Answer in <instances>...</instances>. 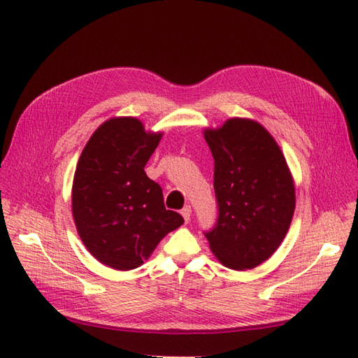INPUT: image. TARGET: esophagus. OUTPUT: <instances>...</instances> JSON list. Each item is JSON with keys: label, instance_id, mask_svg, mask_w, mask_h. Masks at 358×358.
<instances>
[{"label": "esophagus", "instance_id": "34e87169", "mask_svg": "<svg viewBox=\"0 0 358 358\" xmlns=\"http://www.w3.org/2000/svg\"><path fill=\"white\" fill-rule=\"evenodd\" d=\"M181 215H182V218H185V221L189 222L190 215H192V209H190V206H185V207H182V209H181Z\"/></svg>", "mask_w": 358, "mask_h": 358}]
</instances>
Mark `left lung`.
<instances>
[{"label":"left lung","instance_id":"left-lung-1","mask_svg":"<svg viewBox=\"0 0 358 358\" xmlns=\"http://www.w3.org/2000/svg\"><path fill=\"white\" fill-rule=\"evenodd\" d=\"M204 138L218 206L217 222L204 235L226 267L253 268L278 250L292 224V173L276 141L253 120L230 119L204 131Z\"/></svg>","mask_w":358,"mask_h":358}]
</instances>
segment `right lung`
I'll list each match as a JSON object with an SVG mask.
<instances>
[{
  "label": "right lung",
  "instance_id": "1",
  "mask_svg": "<svg viewBox=\"0 0 358 358\" xmlns=\"http://www.w3.org/2000/svg\"><path fill=\"white\" fill-rule=\"evenodd\" d=\"M160 138L134 117L111 119L96 129L79 157L74 222L88 252L111 268H137L164 235L185 222L166 209L160 185L145 172Z\"/></svg>",
  "mask_w": 358,
  "mask_h": 358
}]
</instances>
